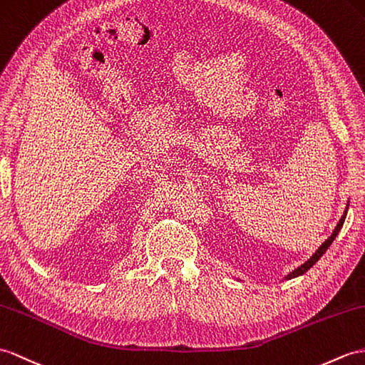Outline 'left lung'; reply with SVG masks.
<instances>
[{
    "label": "left lung",
    "instance_id": "1",
    "mask_svg": "<svg viewBox=\"0 0 365 365\" xmlns=\"http://www.w3.org/2000/svg\"><path fill=\"white\" fill-rule=\"evenodd\" d=\"M346 210H349V202H346V207H345V212H344V215L341 217V220H339V223H337L336 225V227H334V230H333V234L330 235V237H328L327 240H325V242L321 245V246H319V250L313 254V255H311L309 257V259L304 263V264H300L299 266V268L297 269H294V271H292V272H289L288 275H287V277L285 279H283V280H291V279H296V277H299V275H302V274H305L309 268H311V266H313L319 259H321V257L327 252V250H328V247H330V245L334 242V238L337 237V234H339V230L342 229V226H344V221H345V217H346Z\"/></svg>",
    "mask_w": 365,
    "mask_h": 365
}]
</instances>
